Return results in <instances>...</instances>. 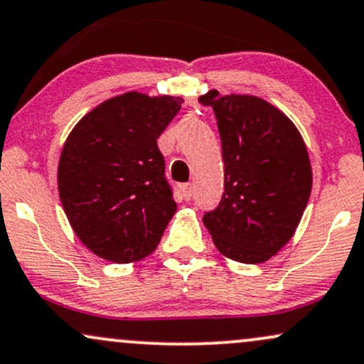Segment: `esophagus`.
<instances>
[{"instance_id":"obj_1","label":"esophagus","mask_w":364,"mask_h":364,"mask_svg":"<svg viewBox=\"0 0 364 364\" xmlns=\"http://www.w3.org/2000/svg\"><path fill=\"white\" fill-rule=\"evenodd\" d=\"M181 191H183V198L191 200V196H193V185H191V183H186V185L181 186Z\"/></svg>"}]
</instances>
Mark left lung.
<instances>
[{"instance_id": "1", "label": "left lung", "mask_w": 364, "mask_h": 364, "mask_svg": "<svg viewBox=\"0 0 364 364\" xmlns=\"http://www.w3.org/2000/svg\"><path fill=\"white\" fill-rule=\"evenodd\" d=\"M217 118L224 159V195L203 224L229 259L268 261L295 234L312 191L307 147L273 105L249 95L200 96Z\"/></svg>"}]
</instances>
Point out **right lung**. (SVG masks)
<instances>
[{
  "label": "right lung",
  "mask_w": 364,
  "mask_h": 364,
  "mask_svg": "<svg viewBox=\"0 0 364 364\" xmlns=\"http://www.w3.org/2000/svg\"><path fill=\"white\" fill-rule=\"evenodd\" d=\"M183 98L130 91L85 115L65 140L57 185L85 246L125 264L151 254L176 212L157 139Z\"/></svg>",
  "instance_id": "obj_1"
}]
</instances>
